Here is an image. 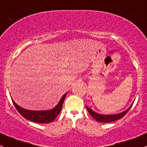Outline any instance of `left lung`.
Wrapping results in <instances>:
<instances>
[{
  "instance_id": "left-lung-1",
  "label": "left lung",
  "mask_w": 147,
  "mask_h": 147,
  "mask_svg": "<svg viewBox=\"0 0 147 147\" xmlns=\"http://www.w3.org/2000/svg\"><path fill=\"white\" fill-rule=\"evenodd\" d=\"M132 105L127 109L126 110H125L124 112H122L121 113H118V114L115 115H102V114H98V113H95L94 111L92 110V109L89 108L87 106H86V109H87L88 112H89V114L93 117L94 119L96 120L98 122H102V123H110L113 122V121H115L117 120H119L121 118H122L129 111L130 108L131 107Z\"/></svg>"
}]
</instances>
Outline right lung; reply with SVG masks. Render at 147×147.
Listing matches in <instances>:
<instances>
[{
  "instance_id": "add662e5",
  "label": "right lung",
  "mask_w": 147,
  "mask_h": 147,
  "mask_svg": "<svg viewBox=\"0 0 147 147\" xmlns=\"http://www.w3.org/2000/svg\"><path fill=\"white\" fill-rule=\"evenodd\" d=\"M66 94L67 93H65L63 96L58 104L50 110H40V111L35 110L34 111V110H26V109L22 108V107L18 105L13 100H12V102L18 112L26 120H29L32 122L37 123H48L53 121L61 113Z\"/></svg>"
}]
</instances>
